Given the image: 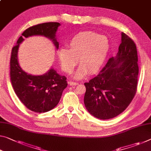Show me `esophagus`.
Here are the masks:
<instances>
[{
  "label": "esophagus",
  "mask_w": 151,
  "mask_h": 151,
  "mask_svg": "<svg viewBox=\"0 0 151 151\" xmlns=\"http://www.w3.org/2000/svg\"><path fill=\"white\" fill-rule=\"evenodd\" d=\"M68 83H69V85H78V83H77V82H74V81H69L68 82Z\"/></svg>",
  "instance_id": "34e87169"
}]
</instances>
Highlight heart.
<instances>
[{
    "label": "heart",
    "mask_w": 151,
    "mask_h": 151,
    "mask_svg": "<svg viewBox=\"0 0 151 151\" xmlns=\"http://www.w3.org/2000/svg\"><path fill=\"white\" fill-rule=\"evenodd\" d=\"M111 50L109 40L105 36L93 32H81L69 41L68 49H60L58 58L63 70L70 73L81 64L73 77L83 78L87 73H95L102 68Z\"/></svg>",
    "instance_id": "b5f03b06"
}]
</instances>
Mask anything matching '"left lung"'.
Segmentation results:
<instances>
[{
  "label": "left lung",
  "mask_w": 151,
  "mask_h": 151,
  "mask_svg": "<svg viewBox=\"0 0 151 151\" xmlns=\"http://www.w3.org/2000/svg\"><path fill=\"white\" fill-rule=\"evenodd\" d=\"M138 52L134 40L121 33V43L100 73L85 83V108L100 119L115 117L127 109L136 93Z\"/></svg>",
  "instance_id": "left-lung-1"
}]
</instances>
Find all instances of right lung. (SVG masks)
<instances>
[{
	"instance_id": "right-lung-1",
	"label": "right lung",
	"mask_w": 151,
	"mask_h": 151,
	"mask_svg": "<svg viewBox=\"0 0 151 151\" xmlns=\"http://www.w3.org/2000/svg\"><path fill=\"white\" fill-rule=\"evenodd\" d=\"M60 26L58 22H47L30 27L22 34L11 51L10 77L13 88L24 105L33 112L42 113L55 108L68 83L66 76L60 75L53 68L42 75L26 73L18 62V49L24 38L40 35L52 40L56 49H58L59 42L55 39V34Z\"/></svg>"
}]
</instances>
